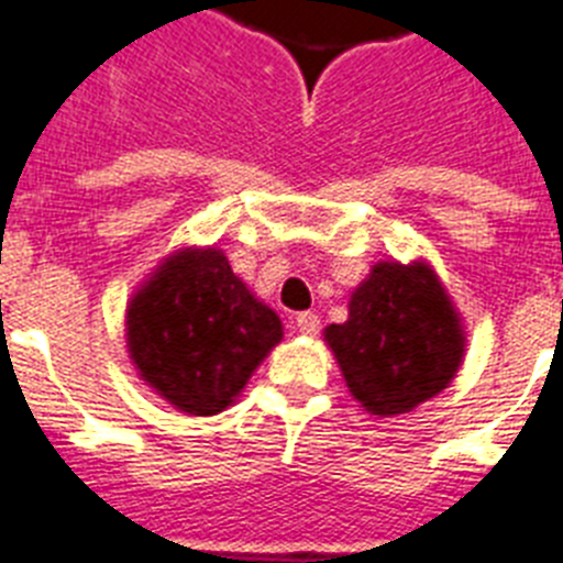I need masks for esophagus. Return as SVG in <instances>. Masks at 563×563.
Returning <instances> with one entry per match:
<instances>
[{"label":"esophagus","instance_id":"obj_1","mask_svg":"<svg viewBox=\"0 0 563 563\" xmlns=\"http://www.w3.org/2000/svg\"><path fill=\"white\" fill-rule=\"evenodd\" d=\"M297 329L303 334H318L320 332V318L314 311H300L297 314Z\"/></svg>","mask_w":563,"mask_h":563}]
</instances>
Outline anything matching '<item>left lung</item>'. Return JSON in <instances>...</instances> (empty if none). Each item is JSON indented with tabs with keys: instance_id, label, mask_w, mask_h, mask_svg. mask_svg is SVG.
I'll return each mask as SVG.
<instances>
[{
	"instance_id": "8db88e82",
	"label": "left lung",
	"mask_w": 563,
	"mask_h": 563,
	"mask_svg": "<svg viewBox=\"0 0 563 563\" xmlns=\"http://www.w3.org/2000/svg\"><path fill=\"white\" fill-rule=\"evenodd\" d=\"M352 398L377 418L415 412L455 380L466 329L427 260H380L349 297L346 323L323 329Z\"/></svg>"
}]
</instances>
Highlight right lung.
Listing matches in <instances>:
<instances>
[{
  "label": "right lung",
  "mask_w": 563,
  "mask_h": 563,
  "mask_svg": "<svg viewBox=\"0 0 563 563\" xmlns=\"http://www.w3.org/2000/svg\"><path fill=\"white\" fill-rule=\"evenodd\" d=\"M283 340L268 309L217 245H186L140 283L125 309V346L140 380L194 418L223 412Z\"/></svg>",
  "instance_id": "add662e5"
}]
</instances>
